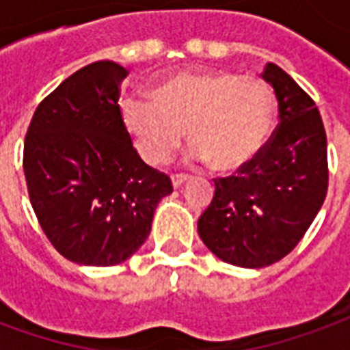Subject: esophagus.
<instances>
[{"instance_id":"esophagus-1","label":"esophagus","mask_w":350,"mask_h":350,"mask_svg":"<svg viewBox=\"0 0 350 350\" xmlns=\"http://www.w3.org/2000/svg\"><path fill=\"white\" fill-rule=\"evenodd\" d=\"M190 177L188 175H172V183H173V188H180V186L188 183Z\"/></svg>"}]
</instances>
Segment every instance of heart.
I'll return each mask as SVG.
<instances>
[{"label":"heart","mask_w":350,"mask_h":350,"mask_svg":"<svg viewBox=\"0 0 350 350\" xmlns=\"http://www.w3.org/2000/svg\"><path fill=\"white\" fill-rule=\"evenodd\" d=\"M278 116L276 94L256 76L200 70L167 76L150 100L119 102L122 129L149 165L165 164L188 137L193 162L234 173L256 162L269 144Z\"/></svg>","instance_id":"obj_1"}]
</instances>
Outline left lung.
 Wrapping results in <instances>:
<instances>
[{
  "label": "left lung",
  "instance_id": "1",
  "mask_svg": "<svg viewBox=\"0 0 350 350\" xmlns=\"http://www.w3.org/2000/svg\"><path fill=\"white\" fill-rule=\"evenodd\" d=\"M280 124L256 162L214 178V198L198 220L201 241L221 261L262 269L302 241L328 190L326 132L315 102L282 68L269 63Z\"/></svg>",
  "mask_w": 350,
  "mask_h": 350
}]
</instances>
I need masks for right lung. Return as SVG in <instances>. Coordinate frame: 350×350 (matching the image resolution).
<instances>
[{
    "mask_svg": "<svg viewBox=\"0 0 350 350\" xmlns=\"http://www.w3.org/2000/svg\"><path fill=\"white\" fill-rule=\"evenodd\" d=\"M126 68L96 61L76 70L35 109L24 144L29 201L68 261L113 267L150 233L170 177L145 164L119 117Z\"/></svg>",
    "mask_w": 350,
    "mask_h": 350,
    "instance_id": "1",
    "label": "right lung"
}]
</instances>
